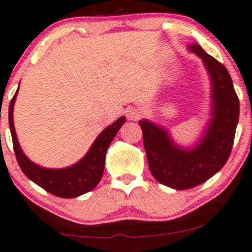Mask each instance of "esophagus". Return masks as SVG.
Here are the masks:
<instances>
[{"mask_svg": "<svg viewBox=\"0 0 252 252\" xmlns=\"http://www.w3.org/2000/svg\"><path fill=\"white\" fill-rule=\"evenodd\" d=\"M141 117V112L139 111L137 109H130L128 110V112H126V118H128L129 121H139Z\"/></svg>", "mask_w": 252, "mask_h": 252, "instance_id": "1", "label": "esophagus"}]
</instances>
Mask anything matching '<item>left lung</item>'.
Instances as JSON below:
<instances>
[{"instance_id":"1","label":"left lung","mask_w":252,"mask_h":252,"mask_svg":"<svg viewBox=\"0 0 252 252\" xmlns=\"http://www.w3.org/2000/svg\"><path fill=\"white\" fill-rule=\"evenodd\" d=\"M189 50L202 59L212 81V118L200 142L182 148L162 126L139 122L152 175L176 190L197 187L219 172L231 154L239 120V99L225 65L197 44L189 45Z\"/></svg>"}]
</instances>
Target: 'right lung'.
Wrapping results in <instances>:
<instances>
[{"mask_svg": "<svg viewBox=\"0 0 252 252\" xmlns=\"http://www.w3.org/2000/svg\"><path fill=\"white\" fill-rule=\"evenodd\" d=\"M16 93L18 91L10 100L8 118H9L14 152H15L19 166L25 173V176L48 192L62 198L77 197V196L84 195V193L94 189L100 182L101 176L104 173L105 157H106L107 148L117 131L126 122V117L118 118L115 123L104 129L93 142L92 147L90 148L87 154L76 164L65 168H59V170L45 168L32 162L25 156L23 149L19 145L13 122V107L16 99Z\"/></svg>", "mask_w": 252, "mask_h": 252, "instance_id": "right-lung-1", "label": "right lung"}]
</instances>
